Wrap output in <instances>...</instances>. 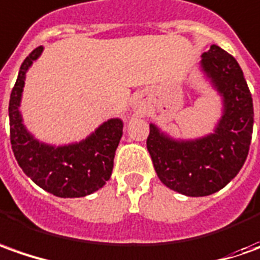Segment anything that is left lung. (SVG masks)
<instances>
[{
	"label": "left lung",
	"instance_id": "left-lung-1",
	"mask_svg": "<svg viewBox=\"0 0 260 260\" xmlns=\"http://www.w3.org/2000/svg\"><path fill=\"white\" fill-rule=\"evenodd\" d=\"M202 69L223 98L214 134L175 141L149 125L147 148L158 178L174 191L203 197L228 185L246 161L253 132V101L236 58L213 44Z\"/></svg>",
	"mask_w": 260,
	"mask_h": 260
}]
</instances>
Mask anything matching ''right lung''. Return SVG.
<instances>
[{
    "label": "right lung",
    "instance_id": "obj_1",
    "mask_svg": "<svg viewBox=\"0 0 260 260\" xmlns=\"http://www.w3.org/2000/svg\"><path fill=\"white\" fill-rule=\"evenodd\" d=\"M41 51L43 47H37L25 57L10 96V139L14 157L43 190L64 199L85 197L102 188L111 178L123 123L121 119H109L90 137L64 147H53L34 139L23 125L18 106L25 73Z\"/></svg>",
    "mask_w": 260,
    "mask_h": 260
}]
</instances>
